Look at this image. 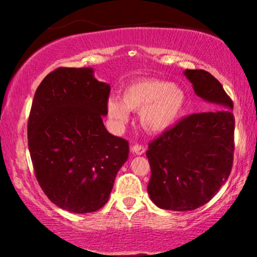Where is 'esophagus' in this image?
<instances>
[{
    "label": "esophagus",
    "mask_w": 257,
    "mask_h": 257,
    "mask_svg": "<svg viewBox=\"0 0 257 257\" xmlns=\"http://www.w3.org/2000/svg\"><path fill=\"white\" fill-rule=\"evenodd\" d=\"M133 152H134L135 155L141 156V155H144V153L146 152V147L144 145H139V144H135V145L133 146Z\"/></svg>",
    "instance_id": "1"
}]
</instances>
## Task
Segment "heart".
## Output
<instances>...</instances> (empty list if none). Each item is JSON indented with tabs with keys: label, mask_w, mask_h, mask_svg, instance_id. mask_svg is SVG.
<instances>
[{
	"label": "heart",
	"mask_w": 257,
	"mask_h": 257,
	"mask_svg": "<svg viewBox=\"0 0 257 257\" xmlns=\"http://www.w3.org/2000/svg\"><path fill=\"white\" fill-rule=\"evenodd\" d=\"M185 90L158 78H144L126 84L122 98L110 96L106 111L112 125L120 131L131 119V111L139 112L140 124L147 133L161 134L172 129L184 116Z\"/></svg>",
	"instance_id": "heart-1"
}]
</instances>
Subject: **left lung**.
<instances>
[{
	"instance_id": "8db88e82",
	"label": "left lung",
	"mask_w": 257,
	"mask_h": 257,
	"mask_svg": "<svg viewBox=\"0 0 257 257\" xmlns=\"http://www.w3.org/2000/svg\"><path fill=\"white\" fill-rule=\"evenodd\" d=\"M196 95L214 110L185 117L149 145L147 192L158 208L194 210L219 192L228 179L234 151L233 102L204 70H185Z\"/></svg>"
}]
</instances>
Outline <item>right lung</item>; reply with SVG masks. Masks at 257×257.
<instances>
[{
    "instance_id": "right-lung-1",
    "label": "right lung",
    "mask_w": 257,
    "mask_h": 257,
    "mask_svg": "<svg viewBox=\"0 0 257 257\" xmlns=\"http://www.w3.org/2000/svg\"><path fill=\"white\" fill-rule=\"evenodd\" d=\"M110 85L91 67H59L38 85L28 123L35 175L49 200L76 214L107 203L129 144L106 131Z\"/></svg>"
}]
</instances>
